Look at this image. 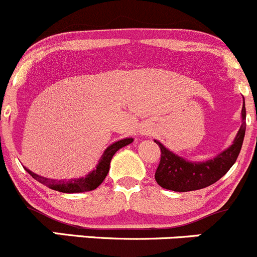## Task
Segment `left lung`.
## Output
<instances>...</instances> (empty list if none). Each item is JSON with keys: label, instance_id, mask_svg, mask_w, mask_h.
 <instances>
[{"label": "left lung", "instance_id": "1", "mask_svg": "<svg viewBox=\"0 0 257 257\" xmlns=\"http://www.w3.org/2000/svg\"><path fill=\"white\" fill-rule=\"evenodd\" d=\"M241 116L242 124L238 129L232 146L221 152L215 158L206 162L186 161L167 149L161 142L154 141L161 148V162L154 174L157 183L169 191L188 192L205 188L217 182L221 177L227 173L240 154L246 131L245 100Z\"/></svg>", "mask_w": 257, "mask_h": 257}]
</instances>
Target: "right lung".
Here are the masks:
<instances>
[{"mask_svg":"<svg viewBox=\"0 0 257 257\" xmlns=\"http://www.w3.org/2000/svg\"><path fill=\"white\" fill-rule=\"evenodd\" d=\"M133 142V138H124L120 141L115 142V143L110 144L108 148L104 151L103 156H101L100 161L96 164V168L93 169L89 174L85 177H80V178H71V179H61V181H56V179H50L46 177L39 176V174L34 173L30 169L25 168L27 173L39 181L40 183L45 184L49 188L55 189V191L62 192V193H79V192H88L93 191L96 187L100 186L101 182L105 179L106 174L109 172V167H110V161L113 158L114 154L123 147L128 146Z\"/></svg>","mask_w":257,"mask_h":257,"instance_id":"obj_1","label":"right lung"}]
</instances>
